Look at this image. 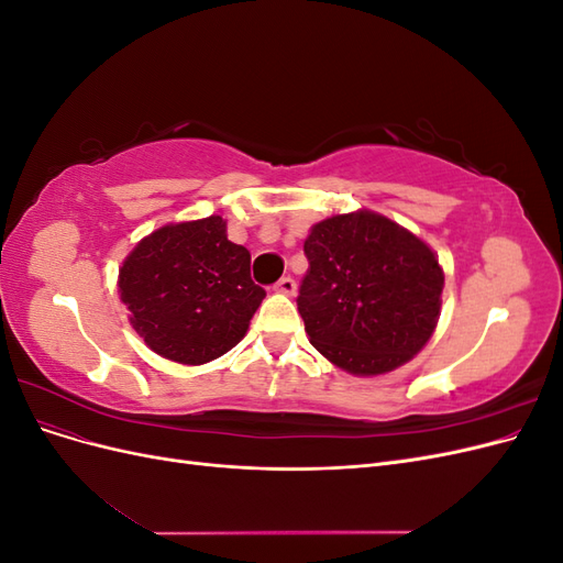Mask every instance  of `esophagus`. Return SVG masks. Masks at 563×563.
<instances>
[{
	"mask_svg": "<svg viewBox=\"0 0 563 563\" xmlns=\"http://www.w3.org/2000/svg\"><path fill=\"white\" fill-rule=\"evenodd\" d=\"M275 291L277 294H284V296H294L296 294V282L291 277H282L277 284H275Z\"/></svg>",
	"mask_w": 563,
	"mask_h": 563,
	"instance_id": "obj_1",
	"label": "esophagus"
}]
</instances>
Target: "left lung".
<instances>
[{
	"mask_svg": "<svg viewBox=\"0 0 563 563\" xmlns=\"http://www.w3.org/2000/svg\"><path fill=\"white\" fill-rule=\"evenodd\" d=\"M305 255L298 312L310 343L354 376H378L413 360L432 338L444 272L413 232L373 211L317 223Z\"/></svg>",
	"mask_w": 563,
	"mask_h": 563,
	"instance_id": "1",
	"label": "left lung"
}]
</instances>
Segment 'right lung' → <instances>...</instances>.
Wrapping results in <instances>:
<instances>
[{
  "label": "right lung",
  "instance_id": "1",
  "mask_svg": "<svg viewBox=\"0 0 563 563\" xmlns=\"http://www.w3.org/2000/svg\"><path fill=\"white\" fill-rule=\"evenodd\" d=\"M119 296L145 345L164 360L199 366L230 352L265 298L251 279V253L209 216L164 225L119 267Z\"/></svg>",
  "mask_w": 563,
  "mask_h": 563
}]
</instances>
